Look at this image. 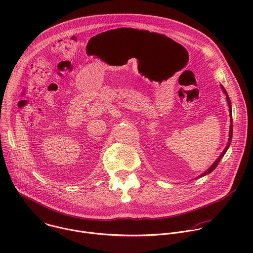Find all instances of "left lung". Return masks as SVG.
Here are the masks:
<instances>
[{
  "label": "left lung",
  "instance_id": "1",
  "mask_svg": "<svg viewBox=\"0 0 253 253\" xmlns=\"http://www.w3.org/2000/svg\"><path fill=\"white\" fill-rule=\"evenodd\" d=\"M222 88H223V90H224V92H225V94L227 95V100H228V104H229V108H230V115H231V127H230V138H229V143H228V145L226 146V148H225V150L223 151V153L221 154V156L217 159V161L210 167V169H208L204 173H202L199 177H202V176H205L206 174H209L210 172H212L217 167H218V165H219V163H220V161L222 160V158L224 157V155L226 154V152L228 151V149H229V147H230V145H231V141H232V137H233V118H232V104H231V99H230V97H229V95H228V93H227V91H226V89L224 88V86H222Z\"/></svg>",
  "mask_w": 253,
  "mask_h": 253
}]
</instances>
